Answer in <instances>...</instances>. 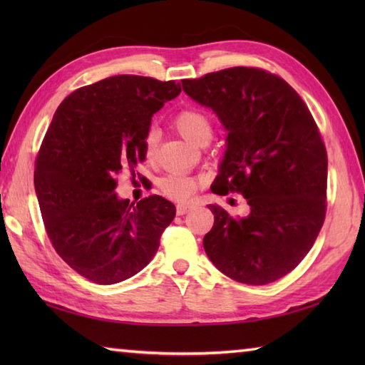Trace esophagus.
<instances>
[{"label": "esophagus", "instance_id": "esophagus-1", "mask_svg": "<svg viewBox=\"0 0 365 365\" xmlns=\"http://www.w3.org/2000/svg\"><path fill=\"white\" fill-rule=\"evenodd\" d=\"M191 207H192L191 204H178L177 205V215L182 216L185 213H188L191 210Z\"/></svg>", "mask_w": 365, "mask_h": 365}]
</instances>
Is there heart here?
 <instances>
[{
    "label": "heart",
    "instance_id": "heart-1",
    "mask_svg": "<svg viewBox=\"0 0 365 365\" xmlns=\"http://www.w3.org/2000/svg\"><path fill=\"white\" fill-rule=\"evenodd\" d=\"M174 125L180 133L188 139V141L200 145L202 143H208L213 135V123L208 114L197 108H185L178 111L174 118ZM160 133L155 127H150L144 135V155L147 160L155 157L158 145ZM204 183L200 177L188 175L183 173H173L161 178L160 190L165 196L174 200H188L196 190Z\"/></svg>",
    "mask_w": 365,
    "mask_h": 365
}]
</instances>
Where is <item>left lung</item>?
Segmentation results:
<instances>
[{
	"mask_svg": "<svg viewBox=\"0 0 365 365\" xmlns=\"http://www.w3.org/2000/svg\"><path fill=\"white\" fill-rule=\"evenodd\" d=\"M182 84L229 131L212 191L240 192L251 210L235 218L208 205V259L237 282H274L311 251L327 215L328 155L319 127L298 92L263 68L230 67Z\"/></svg>",
	"mask_w": 365,
	"mask_h": 365,
	"instance_id": "left-lung-1",
	"label": "left lung"
}]
</instances>
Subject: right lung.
I'll return each instance as SVG.
<instances>
[{
    "mask_svg": "<svg viewBox=\"0 0 365 365\" xmlns=\"http://www.w3.org/2000/svg\"><path fill=\"white\" fill-rule=\"evenodd\" d=\"M180 91L173 80L115 75L73 91L53 115L36 158V195L54 251L92 282L139 273L174 220L161 196L135 205L114 190L122 170L135 177L152 115Z\"/></svg>",
    "mask_w": 365,
    "mask_h": 365,
    "instance_id": "obj_1",
    "label": "right lung"
}]
</instances>
